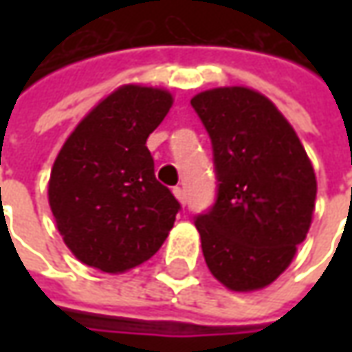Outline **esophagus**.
I'll use <instances>...</instances> for the list:
<instances>
[{"instance_id":"1","label":"esophagus","mask_w":352,"mask_h":352,"mask_svg":"<svg viewBox=\"0 0 352 352\" xmlns=\"http://www.w3.org/2000/svg\"><path fill=\"white\" fill-rule=\"evenodd\" d=\"M174 196L178 197V201H180V204H186V192H184L180 186H176V188H174Z\"/></svg>"}]
</instances>
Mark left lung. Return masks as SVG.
I'll use <instances>...</instances> for the list:
<instances>
[{
  "label": "left lung",
  "instance_id": "8db88e82",
  "mask_svg": "<svg viewBox=\"0 0 352 352\" xmlns=\"http://www.w3.org/2000/svg\"><path fill=\"white\" fill-rule=\"evenodd\" d=\"M192 107L210 135L217 178L215 204L196 217L206 264L229 290H261L290 266L309 231L314 166L286 117L254 89H208Z\"/></svg>",
  "mask_w": 352,
  "mask_h": 352
}]
</instances>
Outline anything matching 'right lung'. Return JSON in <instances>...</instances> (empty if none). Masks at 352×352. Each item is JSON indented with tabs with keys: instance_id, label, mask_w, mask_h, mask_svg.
Masks as SVG:
<instances>
[{
	"instance_id": "obj_1",
	"label": "right lung",
	"mask_w": 352,
	"mask_h": 352,
	"mask_svg": "<svg viewBox=\"0 0 352 352\" xmlns=\"http://www.w3.org/2000/svg\"><path fill=\"white\" fill-rule=\"evenodd\" d=\"M170 107L166 89L121 86L66 139L50 172L48 204L78 261L117 274L162 247L180 204L156 180L146 139Z\"/></svg>"
}]
</instances>
